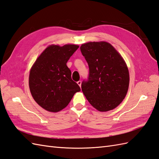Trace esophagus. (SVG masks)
Masks as SVG:
<instances>
[{
  "label": "esophagus",
  "instance_id": "1",
  "mask_svg": "<svg viewBox=\"0 0 159 159\" xmlns=\"http://www.w3.org/2000/svg\"><path fill=\"white\" fill-rule=\"evenodd\" d=\"M77 84H78L79 85V87H81V84H82V82H81L80 80H79V81H78V82H77Z\"/></svg>",
  "mask_w": 159,
  "mask_h": 159
}]
</instances>
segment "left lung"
<instances>
[{
  "label": "left lung",
  "mask_w": 159,
  "mask_h": 159,
  "mask_svg": "<svg viewBox=\"0 0 159 159\" xmlns=\"http://www.w3.org/2000/svg\"><path fill=\"white\" fill-rule=\"evenodd\" d=\"M80 51L89 68V80L81 84L84 96L99 112L116 108L126 96L129 84L126 62L106 41L82 44Z\"/></svg>",
  "instance_id": "obj_1"
}]
</instances>
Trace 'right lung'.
I'll return each instance as SVG.
<instances>
[{"label":"right lung","instance_id":"right-lung-1","mask_svg":"<svg viewBox=\"0 0 159 159\" xmlns=\"http://www.w3.org/2000/svg\"><path fill=\"white\" fill-rule=\"evenodd\" d=\"M79 47L72 44L49 45L31 67L30 91L34 101L47 111L60 112L80 91L79 84L72 80L71 71L66 66Z\"/></svg>","mask_w":159,"mask_h":159}]
</instances>
